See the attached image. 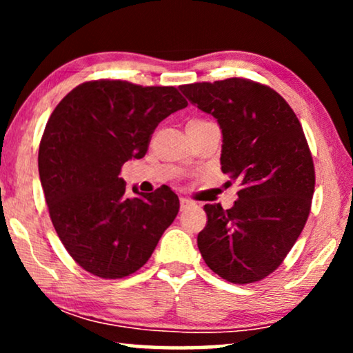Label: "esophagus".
Returning a JSON list of instances; mask_svg holds the SVG:
<instances>
[{
	"instance_id": "esophagus-1",
	"label": "esophagus",
	"mask_w": 353,
	"mask_h": 353,
	"mask_svg": "<svg viewBox=\"0 0 353 353\" xmlns=\"http://www.w3.org/2000/svg\"><path fill=\"white\" fill-rule=\"evenodd\" d=\"M180 205H181V210H185L186 207L194 205V202L190 201V199H186V197H181V199H180Z\"/></svg>"
}]
</instances>
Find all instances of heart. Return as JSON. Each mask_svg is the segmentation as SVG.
<instances>
[{"label": "heart", "mask_w": 353, "mask_h": 353, "mask_svg": "<svg viewBox=\"0 0 353 353\" xmlns=\"http://www.w3.org/2000/svg\"><path fill=\"white\" fill-rule=\"evenodd\" d=\"M207 120H201V119H194V120H190L188 125H201V123H205Z\"/></svg>", "instance_id": "heart-1"}]
</instances>
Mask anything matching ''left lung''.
I'll list each match as a JSON object with an SVG mask.
<instances>
[{"instance_id":"left-lung-1","label":"left lung","mask_w":353,"mask_h":353,"mask_svg":"<svg viewBox=\"0 0 353 353\" xmlns=\"http://www.w3.org/2000/svg\"><path fill=\"white\" fill-rule=\"evenodd\" d=\"M180 90L216 119L221 172L241 186L231 209L204 205L197 248L226 281H260L283 263L310 214L315 168L302 125L283 96L255 81L226 79Z\"/></svg>"}]
</instances>
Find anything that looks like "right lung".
<instances>
[{"instance_id":"right-lung-1","label":"right lung","mask_w":353,"mask_h":353,"mask_svg":"<svg viewBox=\"0 0 353 353\" xmlns=\"http://www.w3.org/2000/svg\"><path fill=\"white\" fill-rule=\"evenodd\" d=\"M186 99L175 86L85 81L48 120L38 172L61 243L86 272L125 278L143 267L180 209L170 188L130 197L120 170L148 151L159 123Z\"/></svg>"}]
</instances>
